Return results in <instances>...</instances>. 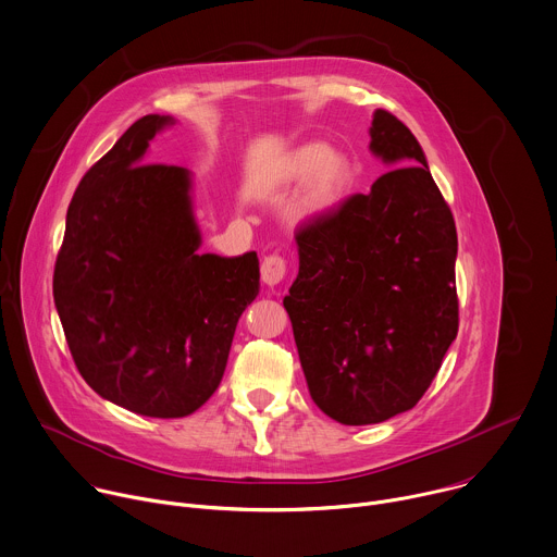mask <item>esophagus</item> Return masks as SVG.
Masks as SVG:
<instances>
[{"instance_id": "esophagus-1", "label": "esophagus", "mask_w": 557, "mask_h": 557, "mask_svg": "<svg viewBox=\"0 0 557 557\" xmlns=\"http://www.w3.org/2000/svg\"><path fill=\"white\" fill-rule=\"evenodd\" d=\"M287 276V259L281 255H270L261 263V278L265 285H278Z\"/></svg>"}]
</instances>
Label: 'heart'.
I'll return each mask as SVG.
<instances>
[{
  "instance_id": "b5f03b06",
  "label": "heart",
  "mask_w": 557,
  "mask_h": 557,
  "mask_svg": "<svg viewBox=\"0 0 557 557\" xmlns=\"http://www.w3.org/2000/svg\"><path fill=\"white\" fill-rule=\"evenodd\" d=\"M305 176L294 200L298 218H315L329 211L350 183V161L346 154L320 144H309L287 157L281 168V181H296Z\"/></svg>"
}]
</instances>
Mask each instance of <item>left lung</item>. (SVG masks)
<instances>
[{"instance_id": "8db88e82", "label": "left lung", "mask_w": 557, "mask_h": 557, "mask_svg": "<svg viewBox=\"0 0 557 557\" xmlns=\"http://www.w3.org/2000/svg\"><path fill=\"white\" fill-rule=\"evenodd\" d=\"M370 137L398 168L296 231L300 268L283 300L313 403L355 426L411 409L459 326L455 220L422 148L383 109Z\"/></svg>"}]
</instances>
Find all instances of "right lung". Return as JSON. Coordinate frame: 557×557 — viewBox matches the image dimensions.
I'll return each instance as SVG.
<instances>
[{"instance_id":"obj_1","label":"right lung","mask_w":557,"mask_h":557,"mask_svg":"<svg viewBox=\"0 0 557 557\" xmlns=\"http://www.w3.org/2000/svg\"><path fill=\"white\" fill-rule=\"evenodd\" d=\"M172 117L146 115L83 176L54 265V302L83 379L111 403L183 418L218 389L259 292L257 252L198 255L189 172L144 163Z\"/></svg>"}]
</instances>
